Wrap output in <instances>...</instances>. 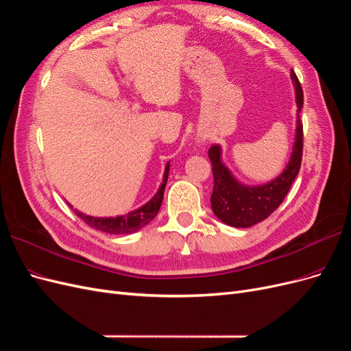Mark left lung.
<instances>
[{"instance_id":"left-lung-1","label":"left lung","mask_w":351,"mask_h":351,"mask_svg":"<svg viewBox=\"0 0 351 351\" xmlns=\"http://www.w3.org/2000/svg\"><path fill=\"white\" fill-rule=\"evenodd\" d=\"M291 83L296 95V132L295 143L291 147L289 163L282 172L263 185H246L236 179L230 169L221 159V145L213 144L208 150L211 160L214 188L211 194V208L217 219L232 228H251V226L265 220L271 213L277 210L296 179L303 150V127L300 122V109L303 106V92L295 71L291 70Z\"/></svg>"}]
</instances>
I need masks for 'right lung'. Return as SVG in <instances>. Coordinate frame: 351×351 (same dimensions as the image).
I'll list each match as a JSON object with an SVG mask.
<instances>
[{
    "label": "right lung",
    "instance_id": "right-lung-1",
    "mask_svg": "<svg viewBox=\"0 0 351 351\" xmlns=\"http://www.w3.org/2000/svg\"><path fill=\"white\" fill-rule=\"evenodd\" d=\"M169 169H171V162L166 163L163 180L159 189H157L156 194L152 197V199L147 201L144 206L135 208L127 214H122V216H115V217H95V216H88V214H84L78 210H74V211L77 216L82 220H84L88 226H92L93 229L100 232L110 233V234H128V233L137 232L143 229L144 226L149 224L157 216V213H159L162 201H163L167 176H169ZM69 206L73 207L70 202Z\"/></svg>",
    "mask_w": 351,
    "mask_h": 351
}]
</instances>
